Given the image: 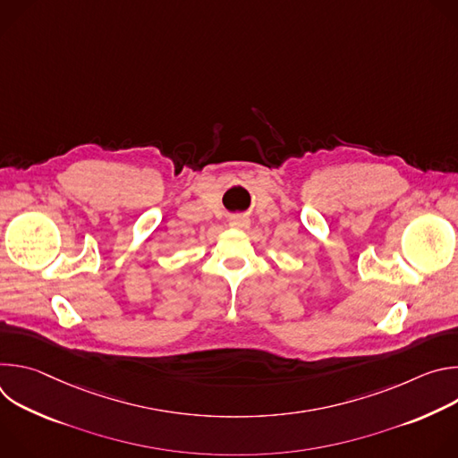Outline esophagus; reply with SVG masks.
<instances>
[{
	"label": "esophagus",
	"mask_w": 458,
	"mask_h": 458,
	"mask_svg": "<svg viewBox=\"0 0 458 458\" xmlns=\"http://www.w3.org/2000/svg\"><path fill=\"white\" fill-rule=\"evenodd\" d=\"M230 228L233 230H248L250 228V219L244 216H235L230 219Z\"/></svg>",
	"instance_id": "1"
}]
</instances>
